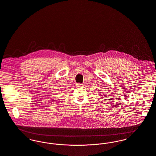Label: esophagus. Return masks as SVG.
Listing matches in <instances>:
<instances>
[{
    "instance_id": "obj_1",
    "label": "esophagus",
    "mask_w": 156,
    "mask_h": 156,
    "mask_svg": "<svg viewBox=\"0 0 156 156\" xmlns=\"http://www.w3.org/2000/svg\"><path fill=\"white\" fill-rule=\"evenodd\" d=\"M76 85H77L78 87H81V86H83V84H80V83H78V84H76Z\"/></svg>"
}]
</instances>
